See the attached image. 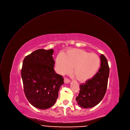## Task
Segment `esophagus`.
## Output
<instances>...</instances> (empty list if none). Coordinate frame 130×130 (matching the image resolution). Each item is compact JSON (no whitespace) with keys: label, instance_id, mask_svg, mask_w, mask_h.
I'll return each mask as SVG.
<instances>
[{"label":"esophagus","instance_id":"esophagus-1","mask_svg":"<svg viewBox=\"0 0 130 130\" xmlns=\"http://www.w3.org/2000/svg\"><path fill=\"white\" fill-rule=\"evenodd\" d=\"M70 80L67 78H64V82L65 84H68V83H70Z\"/></svg>","mask_w":130,"mask_h":130}]
</instances>
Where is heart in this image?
Returning <instances> with one entry per match:
<instances>
[{
  "instance_id": "heart-1",
  "label": "heart",
  "mask_w": 130,
  "mask_h": 130,
  "mask_svg": "<svg viewBox=\"0 0 130 130\" xmlns=\"http://www.w3.org/2000/svg\"><path fill=\"white\" fill-rule=\"evenodd\" d=\"M58 72L61 75L69 73L73 68V74L80 82H85L95 76L100 66L99 57L95 53H90L79 49L69 50L63 54H59L56 59Z\"/></svg>"
}]
</instances>
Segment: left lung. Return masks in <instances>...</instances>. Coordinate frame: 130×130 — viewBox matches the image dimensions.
Wrapping results in <instances>:
<instances>
[{
    "instance_id": "obj_1",
    "label": "left lung",
    "mask_w": 130,
    "mask_h": 130,
    "mask_svg": "<svg viewBox=\"0 0 130 130\" xmlns=\"http://www.w3.org/2000/svg\"><path fill=\"white\" fill-rule=\"evenodd\" d=\"M100 68L91 79L80 85L79 93L76 97L78 106L83 108L95 107L104 97L108 87L109 67L107 58L103 54L100 56Z\"/></svg>"
}]
</instances>
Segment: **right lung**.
<instances>
[{
    "label": "right lung",
    "instance_id": "right-lung-1",
    "mask_svg": "<svg viewBox=\"0 0 130 130\" xmlns=\"http://www.w3.org/2000/svg\"><path fill=\"white\" fill-rule=\"evenodd\" d=\"M53 49L35 51L26 56L21 71L25 95L34 107L45 110L55 104L63 78L55 73Z\"/></svg>",
    "mask_w": 130,
    "mask_h": 130
}]
</instances>
